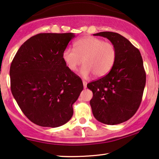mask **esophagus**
<instances>
[{
	"label": "esophagus",
	"instance_id": "34e87169",
	"mask_svg": "<svg viewBox=\"0 0 159 159\" xmlns=\"http://www.w3.org/2000/svg\"><path fill=\"white\" fill-rule=\"evenodd\" d=\"M83 84H84V89H86V84H87V83H86V81H83Z\"/></svg>",
	"mask_w": 159,
	"mask_h": 159
}]
</instances>
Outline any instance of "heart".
Here are the masks:
<instances>
[{"mask_svg":"<svg viewBox=\"0 0 159 159\" xmlns=\"http://www.w3.org/2000/svg\"><path fill=\"white\" fill-rule=\"evenodd\" d=\"M116 50L111 43L93 37H86L74 43V49L67 47L62 53V59L70 71H75L82 64L81 75L88 78L92 73L96 77L106 75L115 63Z\"/></svg>","mask_w":159,"mask_h":159,"instance_id":"1","label":"heart"}]
</instances>
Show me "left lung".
I'll return each instance as SVG.
<instances>
[{
	"label": "left lung",
	"mask_w": 159,
	"mask_h": 159,
	"mask_svg": "<svg viewBox=\"0 0 159 159\" xmlns=\"http://www.w3.org/2000/svg\"><path fill=\"white\" fill-rule=\"evenodd\" d=\"M107 38L116 50L115 63L104 77L87 84L93 97L90 100L95 119L106 125L127 121L139 107L146 84L141 53L129 40L117 33L94 34Z\"/></svg>",
	"instance_id": "8db88e82"
}]
</instances>
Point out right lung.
<instances>
[{
	"label": "right lung",
	"mask_w": 159,
	"mask_h": 159,
	"mask_svg": "<svg viewBox=\"0 0 159 159\" xmlns=\"http://www.w3.org/2000/svg\"><path fill=\"white\" fill-rule=\"evenodd\" d=\"M73 33H43L26 40L10 67L11 91L29 120L43 127L67 123L84 89L81 79L65 65L62 53Z\"/></svg>",
	"instance_id": "obj_1"
}]
</instances>
